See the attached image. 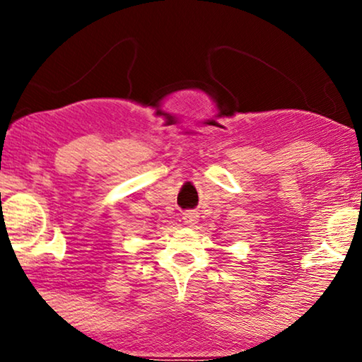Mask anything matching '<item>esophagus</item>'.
I'll use <instances>...</instances> for the list:
<instances>
[{"label":"esophagus","mask_w":362,"mask_h":362,"mask_svg":"<svg viewBox=\"0 0 362 362\" xmlns=\"http://www.w3.org/2000/svg\"><path fill=\"white\" fill-rule=\"evenodd\" d=\"M182 219H185V224L194 226V224L199 223V213H195V211H185V213H182Z\"/></svg>","instance_id":"1"}]
</instances>
